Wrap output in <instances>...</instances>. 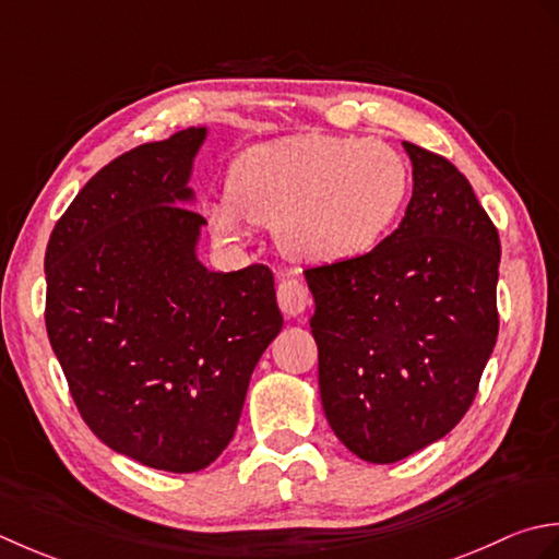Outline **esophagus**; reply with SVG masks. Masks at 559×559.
<instances>
[{"mask_svg": "<svg viewBox=\"0 0 559 559\" xmlns=\"http://www.w3.org/2000/svg\"><path fill=\"white\" fill-rule=\"evenodd\" d=\"M277 304L284 316H301L309 306V289L296 277H287L277 284Z\"/></svg>", "mask_w": 559, "mask_h": 559, "instance_id": "34e87169", "label": "esophagus"}]
</instances>
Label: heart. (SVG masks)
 Masks as SVG:
<instances>
[{
    "mask_svg": "<svg viewBox=\"0 0 559 559\" xmlns=\"http://www.w3.org/2000/svg\"><path fill=\"white\" fill-rule=\"evenodd\" d=\"M407 195V166L389 144L299 134L236 158L212 231L241 241L246 224L275 226L282 253L306 265L359 258L389 234Z\"/></svg>",
    "mask_w": 559,
    "mask_h": 559,
    "instance_id": "1",
    "label": "heart"
}]
</instances>
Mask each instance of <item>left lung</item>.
<instances>
[{
  "label": "left lung",
  "mask_w": 559,
  "mask_h": 559,
  "mask_svg": "<svg viewBox=\"0 0 559 559\" xmlns=\"http://www.w3.org/2000/svg\"><path fill=\"white\" fill-rule=\"evenodd\" d=\"M413 198L369 253L306 270L330 427L369 463L447 437L475 401L499 313V234L449 158L403 142Z\"/></svg>",
  "instance_id": "8db88e82"
}]
</instances>
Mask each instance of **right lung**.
Here are the masks:
<instances>
[{"instance_id": "add662e5", "label": "right lung", "mask_w": 559, "mask_h": 559, "mask_svg": "<svg viewBox=\"0 0 559 559\" xmlns=\"http://www.w3.org/2000/svg\"><path fill=\"white\" fill-rule=\"evenodd\" d=\"M204 128L112 158L57 219L45 250V328L79 415L136 463L195 473L241 417L282 330L267 265L210 272L188 178Z\"/></svg>"}]
</instances>
